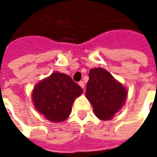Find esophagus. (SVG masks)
I'll list each match as a JSON object with an SVG mask.
<instances>
[{
  "label": "esophagus",
  "mask_w": 157,
  "mask_h": 157,
  "mask_svg": "<svg viewBox=\"0 0 157 157\" xmlns=\"http://www.w3.org/2000/svg\"><path fill=\"white\" fill-rule=\"evenodd\" d=\"M78 85H79V86H80L81 88H83V89L85 88V84H84V82L83 81L79 82V83H78Z\"/></svg>",
  "instance_id": "1"
}]
</instances>
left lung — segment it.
<instances>
[{
  "mask_svg": "<svg viewBox=\"0 0 157 157\" xmlns=\"http://www.w3.org/2000/svg\"><path fill=\"white\" fill-rule=\"evenodd\" d=\"M86 97L97 118L109 121L125 105L128 90L109 71L98 67L90 70Z\"/></svg>",
  "mask_w": 157,
  "mask_h": 157,
  "instance_id": "1",
  "label": "left lung"
}]
</instances>
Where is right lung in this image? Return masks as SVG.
Masks as SVG:
<instances>
[{"label":"right lung","instance_id":"obj_1","mask_svg":"<svg viewBox=\"0 0 157 157\" xmlns=\"http://www.w3.org/2000/svg\"><path fill=\"white\" fill-rule=\"evenodd\" d=\"M83 89L70 76L55 71L34 87L31 98L36 111L52 122H62L69 117L75 99Z\"/></svg>","mask_w":157,"mask_h":157}]
</instances>
